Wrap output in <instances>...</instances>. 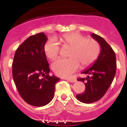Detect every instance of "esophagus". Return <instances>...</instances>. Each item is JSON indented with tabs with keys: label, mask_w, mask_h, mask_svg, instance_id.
I'll use <instances>...</instances> for the list:
<instances>
[{
	"label": "esophagus",
	"mask_w": 127,
	"mask_h": 127,
	"mask_svg": "<svg viewBox=\"0 0 127 127\" xmlns=\"http://www.w3.org/2000/svg\"><path fill=\"white\" fill-rule=\"evenodd\" d=\"M65 79H67L68 81L70 82V83H74L76 81V79L74 78H66Z\"/></svg>",
	"instance_id": "1"
}]
</instances>
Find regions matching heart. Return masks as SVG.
<instances>
[{
	"label": "heart",
	"instance_id": "obj_1",
	"mask_svg": "<svg viewBox=\"0 0 127 127\" xmlns=\"http://www.w3.org/2000/svg\"><path fill=\"white\" fill-rule=\"evenodd\" d=\"M63 45L70 48L67 59H58L52 64V69L57 76L69 77L78 69L79 66L86 68L93 64L100 51L98 42L92 38H86L77 32L67 33L60 37ZM60 46L55 39H49L44 46L46 56L54 60L60 52Z\"/></svg>",
	"mask_w": 127,
	"mask_h": 127
}]
</instances>
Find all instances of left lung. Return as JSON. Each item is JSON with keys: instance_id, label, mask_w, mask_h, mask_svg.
<instances>
[{"instance_id": "left-lung-1", "label": "left lung", "mask_w": 127, "mask_h": 127, "mask_svg": "<svg viewBox=\"0 0 127 127\" xmlns=\"http://www.w3.org/2000/svg\"><path fill=\"white\" fill-rule=\"evenodd\" d=\"M91 36L99 43L101 50L93 65L82 72L88 76L86 78L77 79L85 83V92L77 94L76 98L86 104L98 101L105 95L111 85L116 70V55L111 47L98 35L92 33Z\"/></svg>"}]
</instances>
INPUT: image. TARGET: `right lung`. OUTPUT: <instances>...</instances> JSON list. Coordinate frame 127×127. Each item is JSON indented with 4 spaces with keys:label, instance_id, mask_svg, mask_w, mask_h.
I'll list each match as a JSON object with an SVG mask.
<instances>
[{
    "label": "right lung",
    "instance_id": "right-lung-1",
    "mask_svg": "<svg viewBox=\"0 0 127 127\" xmlns=\"http://www.w3.org/2000/svg\"><path fill=\"white\" fill-rule=\"evenodd\" d=\"M48 40L44 33L29 37L18 48L13 63V77L22 98L33 106L41 107L51 101L55 85L60 78L50 76L44 51Z\"/></svg>",
    "mask_w": 127,
    "mask_h": 127
}]
</instances>
